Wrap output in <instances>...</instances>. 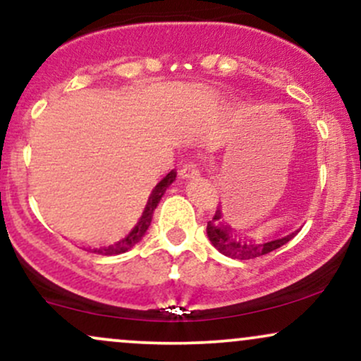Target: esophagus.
I'll list each match as a JSON object with an SVG mask.
<instances>
[{"label":"esophagus","instance_id":"1","mask_svg":"<svg viewBox=\"0 0 361 361\" xmlns=\"http://www.w3.org/2000/svg\"><path fill=\"white\" fill-rule=\"evenodd\" d=\"M198 175H200V171H198L195 161H186L183 166H181V176L186 178V180H192V178H197Z\"/></svg>","mask_w":361,"mask_h":361}]
</instances>
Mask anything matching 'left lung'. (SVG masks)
<instances>
[{
  "label": "left lung",
  "mask_w": 361,
  "mask_h": 361,
  "mask_svg": "<svg viewBox=\"0 0 361 361\" xmlns=\"http://www.w3.org/2000/svg\"><path fill=\"white\" fill-rule=\"evenodd\" d=\"M221 219V209H217L212 221L207 222V235H209L210 243L214 244L215 250H219V252H222L224 256H229V258L234 259L259 258V256H264L268 252L279 250V247L287 244L293 235H297V233H299V231H295V233L287 235L276 234L275 238L267 239L264 243H252L247 241L246 238H238L234 231L226 222H222Z\"/></svg>",
  "instance_id": "1"
}]
</instances>
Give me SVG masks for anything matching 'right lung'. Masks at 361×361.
<instances>
[{
  "mask_svg": "<svg viewBox=\"0 0 361 361\" xmlns=\"http://www.w3.org/2000/svg\"><path fill=\"white\" fill-rule=\"evenodd\" d=\"M176 178V173L175 169L173 171H169L166 176L163 178V180L159 181L154 186V190H152L151 197H149L147 200V205L146 209H144V214L142 217H140V221L137 222V226L134 227V229L128 233L127 238H123L122 241L111 244V246H103V247H97V250H90L91 252H97V255H102V256H114V255H122V252H126L130 250V247H134L135 244H137L140 239H142V235L146 234V231L149 229V226H151V221H152V214H154L157 204H159L161 197H163L164 192H166V188L169 185L175 181Z\"/></svg>",
  "mask_w": 361,
  "mask_h": 361,
  "instance_id": "1",
  "label": "right lung"
}]
</instances>
